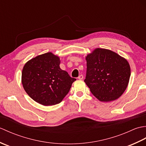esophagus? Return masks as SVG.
I'll return each instance as SVG.
<instances>
[{"instance_id": "34e87169", "label": "esophagus", "mask_w": 146, "mask_h": 146, "mask_svg": "<svg viewBox=\"0 0 146 146\" xmlns=\"http://www.w3.org/2000/svg\"><path fill=\"white\" fill-rule=\"evenodd\" d=\"M78 79H79V80H83V76L82 75H79V76H78Z\"/></svg>"}]
</instances>
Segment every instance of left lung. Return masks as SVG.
<instances>
[{
    "label": "left lung",
    "instance_id": "1",
    "mask_svg": "<svg viewBox=\"0 0 146 146\" xmlns=\"http://www.w3.org/2000/svg\"><path fill=\"white\" fill-rule=\"evenodd\" d=\"M84 82L101 102L119 98L128 86L131 67L127 60L109 49L96 48L86 56Z\"/></svg>",
    "mask_w": 146,
    "mask_h": 146
}]
</instances>
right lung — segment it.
<instances>
[{"label":"right lung","mask_w":146,"mask_h":146,"mask_svg":"<svg viewBox=\"0 0 146 146\" xmlns=\"http://www.w3.org/2000/svg\"><path fill=\"white\" fill-rule=\"evenodd\" d=\"M60 59L49 52L32 58L24 64L21 82L24 90L44 106L58 104L69 92L76 79L60 67Z\"/></svg>","instance_id":"1"}]
</instances>
